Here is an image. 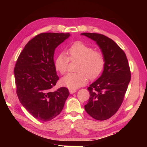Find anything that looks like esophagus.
Here are the masks:
<instances>
[{"label": "esophagus", "mask_w": 147, "mask_h": 147, "mask_svg": "<svg viewBox=\"0 0 147 147\" xmlns=\"http://www.w3.org/2000/svg\"><path fill=\"white\" fill-rule=\"evenodd\" d=\"M69 92L71 94H74V93H75V92H76V90H74V89H69Z\"/></svg>", "instance_id": "obj_1"}]
</instances>
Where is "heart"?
Here are the masks:
<instances>
[{"label": "heart", "mask_w": 147, "mask_h": 147, "mask_svg": "<svg viewBox=\"0 0 147 147\" xmlns=\"http://www.w3.org/2000/svg\"><path fill=\"white\" fill-rule=\"evenodd\" d=\"M69 57L61 53L56 57L54 63L57 72L64 74L67 69L69 59L79 61L76 70L78 72L69 73L62 78L63 86L70 89H77L85 84L88 77L90 79L98 77L104 70L105 60L103 53L95 51L92 47L81 42L73 43L67 50Z\"/></svg>", "instance_id": "1"}]
</instances>
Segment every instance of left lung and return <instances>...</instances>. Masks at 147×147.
Returning a JSON list of instances; mask_svg holds the SVG:
<instances>
[{"label":"left lung","mask_w":147,"mask_h":147,"mask_svg":"<svg viewBox=\"0 0 147 147\" xmlns=\"http://www.w3.org/2000/svg\"><path fill=\"white\" fill-rule=\"evenodd\" d=\"M96 42L105 57L100 77L88 88L90 99L84 109L91 117L100 121L112 117L121 106L131 80L126 54L113 40L96 33H82Z\"/></svg>","instance_id":"8db88e82"}]
</instances>
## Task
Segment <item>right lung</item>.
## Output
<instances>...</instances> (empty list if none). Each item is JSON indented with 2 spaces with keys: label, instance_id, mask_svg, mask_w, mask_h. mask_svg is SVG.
<instances>
[{
  "label": "right lung",
  "instance_id": "1",
  "mask_svg": "<svg viewBox=\"0 0 147 147\" xmlns=\"http://www.w3.org/2000/svg\"><path fill=\"white\" fill-rule=\"evenodd\" d=\"M69 33H42L26 44L14 70L16 94L24 107L35 118L48 121L63 109L69 95L67 88L55 91L59 77L54 65L57 47L70 37Z\"/></svg>",
  "mask_w": 147,
  "mask_h": 147
}]
</instances>
